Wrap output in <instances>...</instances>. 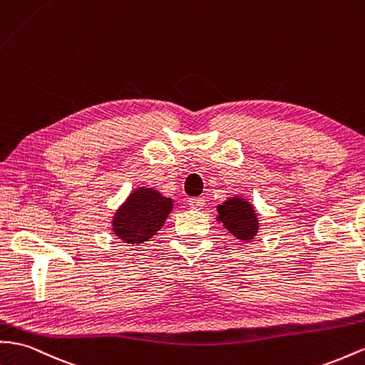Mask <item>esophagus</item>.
<instances>
[{"instance_id": "34e87169", "label": "esophagus", "mask_w": 365, "mask_h": 365, "mask_svg": "<svg viewBox=\"0 0 365 365\" xmlns=\"http://www.w3.org/2000/svg\"><path fill=\"white\" fill-rule=\"evenodd\" d=\"M204 204H205V200L202 198V196H198V198H190L189 200V207H190V209H195V210L202 209Z\"/></svg>"}]
</instances>
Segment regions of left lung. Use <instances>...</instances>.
<instances>
[{"instance_id":"obj_1","label":"left lung","mask_w":365,"mask_h":365,"mask_svg":"<svg viewBox=\"0 0 365 365\" xmlns=\"http://www.w3.org/2000/svg\"><path fill=\"white\" fill-rule=\"evenodd\" d=\"M218 221L227 229L236 240L250 241L258 232L259 222L253 205L244 198H230L218 205Z\"/></svg>"}]
</instances>
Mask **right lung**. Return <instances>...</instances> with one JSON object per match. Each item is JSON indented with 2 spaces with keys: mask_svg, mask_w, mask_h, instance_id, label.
Instances as JSON below:
<instances>
[{
  "mask_svg": "<svg viewBox=\"0 0 365 365\" xmlns=\"http://www.w3.org/2000/svg\"><path fill=\"white\" fill-rule=\"evenodd\" d=\"M173 209L172 198L155 189H136L113 216V232L127 244H143L156 235Z\"/></svg>",
  "mask_w": 365,
  "mask_h": 365,
  "instance_id": "right-lung-1",
  "label": "right lung"
}]
</instances>
